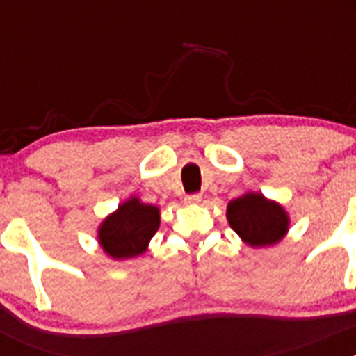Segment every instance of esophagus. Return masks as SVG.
<instances>
[{
	"instance_id": "34e87169",
	"label": "esophagus",
	"mask_w": 356,
	"mask_h": 356,
	"mask_svg": "<svg viewBox=\"0 0 356 356\" xmlns=\"http://www.w3.org/2000/svg\"><path fill=\"white\" fill-rule=\"evenodd\" d=\"M201 194H187V196H185V203H187V205H196V203H200L201 201Z\"/></svg>"
}]
</instances>
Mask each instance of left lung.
Wrapping results in <instances>:
<instances>
[{"label":"left lung","mask_w":356,"mask_h":356,"mask_svg":"<svg viewBox=\"0 0 356 356\" xmlns=\"http://www.w3.org/2000/svg\"><path fill=\"white\" fill-rule=\"evenodd\" d=\"M226 217L232 229L251 248L273 246L289 229L284 207L259 193H248L229 201Z\"/></svg>","instance_id":"left-lung-1"}]
</instances>
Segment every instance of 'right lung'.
<instances>
[{
	"mask_svg": "<svg viewBox=\"0 0 356 356\" xmlns=\"http://www.w3.org/2000/svg\"><path fill=\"white\" fill-rule=\"evenodd\" d=\"M159 226V207L146 205L139 197H130L102 222L97 238L103 251L112 259H134L147 250Z\"/></svg>",
	"mask_w": 356,
	"mask_h": 356,
	"instance_id": "obj_1",
	"label": "right lung"
}]
</instances>
